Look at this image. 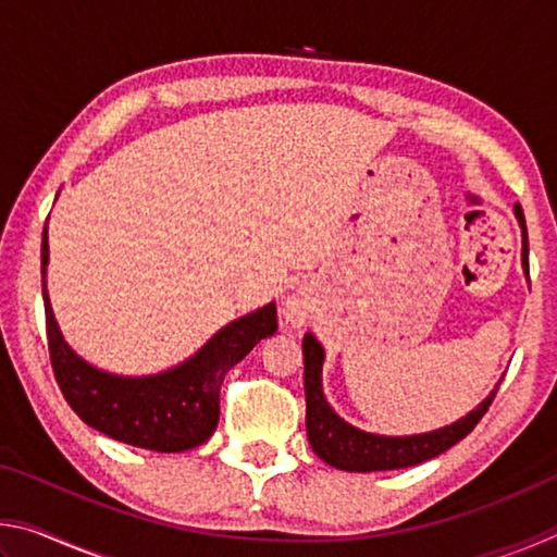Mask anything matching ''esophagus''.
Returning a JSON list of instances; mask_svg holds the SVG:
<instances>
[{
    "mask_svg": "<svg viewBox=\"0 0 557 557\" xmlns=\"http://www.w3.org/2000/svg\"><path fill=\"white\" fill-rule=\"evenodd\" d=\"M312 299H309L307 292H295V295H289L285 301V319L289 324L301 326L307 324V319L312 317Z\"/></svg>",
    "mask_w": 557,
    "mask_h": 557,
    "instance_id": "1",
    "label": "esophagus"
}]
</instances>
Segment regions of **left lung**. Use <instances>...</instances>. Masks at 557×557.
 <instances>
[{
  "label": "left lung",
  "instance_id": "left-lung-1",
  "mask_svg": "<svg viewBox=\"0 0 557 557\" xmlns=\"http://www.w3.org/2000/svg\"><path fill=\"white\" fill-rule=\"evenodd\" d=\"M516 219L523 228V270L528 275V233H525V219L523 209L516 203ZM301 351H305V395H307V437L309 445L322 457L326 465L344 471H388V469H403L414 467L420 461H428L432 457L442 455L449 447H455L459 440H465L476 422L484 418V412L492 405L494 395L492 391L486 400L476 405L465 418L451 422L447 428L422 432V435H405V437H385L373 435V432H363L354 425H348L344 418L332 410L326 403L322 391V363H324V348L317 342L314 334H305L301 338Z\"/></svg>",
  "mask_w": 557,
  "mask_h": 557
}]
</instances>
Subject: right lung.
Listing matches in <instances>:
<instances>
[{
    "instance_id": "right-lung-1",
    "label": "right lung",
    "mask_w": 557,
    "mask_h": 557,
    "mask_svg": "<svg viewBox=\"0 0 557 557\" xmlns=\"http://www.w3.org/2000/svg\"><path fill=\"white\" fill-rule=\"evenodd\" d=\"M49 231L41 238V287L46 336L53 375L63 398L86 425L132 447L152 451H186L213 435L221 414V383L265 336L277 332L275 301L225 324L199 351L174 369L154 375H115L100 371L65 344L55 324L49 292Z\"/></svg>"
}]
</instances>
